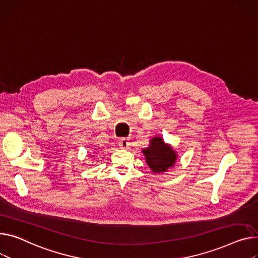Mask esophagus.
Returning <instances> with one entry per match:
<instances>
[{"mask_svg": "<svg viewBox=\"0 0 258 258\" xmlns=\"http://www.w3.org/2000/svg\"><path fill=\"white\" fill-rule=\"evenodd\" d=\"M130 145H131V143H130V140H127V139H121L119 141V146L122 149H127L130 147Z\"/></svg>", "mask_w": 258, "mask_h": 258, "instance_id": "obj_1", "label": "esophagus"}]
</instances>
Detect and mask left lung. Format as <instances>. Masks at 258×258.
<instances>
[{"mask_svg":"<svg viewBox=\"0 0 258 258\" xmlns=\"http://www.w3.org/2000/svg\"><path fill=\"white\" fill-rule=\"evenodd\" d=\"M142 152L152 173L167 172L177 161V152L170 144H167L161 136L153 137L149 141V146Z\"/></svg>","mask_w":258,"mask_h":258,"instance_id":"left-lung-1","label":"left lung"}]
</instances>
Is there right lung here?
<instances>
[{"mask_svg": "<svg viewBox=\"0 0 258 258\" xmlns=\"http://www.w3.org/2000/svg\"><path fill=\"white\" fill-rule=\"evenodd\" d=\"M94 153H95V152H94ZM92 157H93V156H92Z\"/></svg>", "mask_w": 258, "mask_h": 258, "instance_id": "add662e5", "label": "right lung"}]
</instances>
